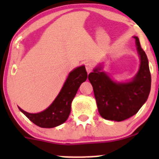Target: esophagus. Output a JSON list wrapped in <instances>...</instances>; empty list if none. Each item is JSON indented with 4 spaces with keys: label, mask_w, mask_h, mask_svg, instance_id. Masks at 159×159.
<instances>
[{
    "label": "esophagus",
    "mask_w": 159,
    "mask_h": 159,
    "mask_svg": "<svg viewBox=\"0 0 159 159\" xmlns=\"http://www.w3.org/2000/svg\"><path fill=\"white\" fill-rule=\"evenodd\" d=\"M85 68H86V70H87L88 73H90L91 72V70L93 69V65L91 63V62H88V63L85 64Z\"/></svg>",
    "instance_id": "esophagus-1"
}]
</instances>
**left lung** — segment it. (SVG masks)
Returning a JSON list of instances; mask_svg holds the SVG:
<instances>
[{"mask_svg": "<svg viewBox=\"0 0 159 159\" xmlns=\"http://www.w3.org/2000/svg\"><path fill=\"white\" fill-rule=\"evenodd\" d=\"M140 58L135 76L126 82H117L105 71L102 65L89 75L94 90L99 114L103 118L121 121L135 115L148 99L151 90V74L146 54L138 37L134 36Z\"/></svg>", "mask_w": 159, "mask_h": 159, "instance_id": "1", "label": "left lung"}]
</instances>
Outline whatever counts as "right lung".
Wrapping results in <instances>:
<instances>
[{"instance_id":"right-lung-1","label":"right lung","mask_w":159,"mask_h":159,"mask_svg":"<svg viewBox=\"0 0 159 159\" xmlns=\"http://www.w3.org/2000/svg\"><path fill=\"white\" fill-rule=\"evenodd\" d=\"M88 74L84 65L70 72L59 94L48 108L39 113H29L18 107L19 110L34 124L41 128L57 127L63 124L70 115L71 102L81 83L85 81Z\"/></svg>"}]
</instances>
